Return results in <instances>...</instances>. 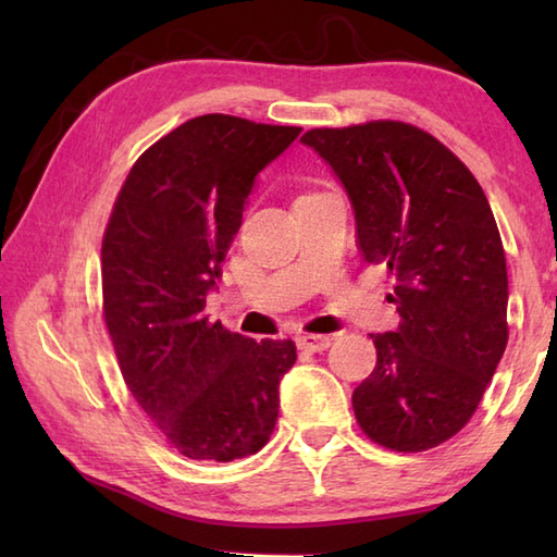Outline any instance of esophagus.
<instances>
[{"label": "esophagus", "instance_id": "34e87169", "mask_svg": "<svg viewBox=\"0 0 557 557\" xmlns=\"http://www.w3.org/2000/svg\"><path fill=\"white\" fill-rule=\"evenodd\" d=\"M330 342L333 339H330L327 335H299L297 337V345L304 351H323L330 347Z\"/></svg>", "mask_w": 557, "mask_h": 557}]
</instances>
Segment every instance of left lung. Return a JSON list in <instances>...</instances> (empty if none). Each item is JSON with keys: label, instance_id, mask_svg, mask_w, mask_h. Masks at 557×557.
Returning a JSON list of instances; mask_svg holds the SVG:
<instances>
[{"label": "left lung", "instance_id": "8db88e82", "mask_svg": "<svg viewBox=\"0 0 557 557\" xmlns=\"http://www.w3.org/2000/svg\"><path fill=\"white\" fill-rule=\"evenodd\" d=\"M345 186L363 260L395 277L399 325L371 335L354 389L361 431L423 453L476 411L507 345V268L483 188L453 150L405 122L311 128L301 138Z\"/></svg>", "mask_w": 557, "mask_h": 557}]
</instances>
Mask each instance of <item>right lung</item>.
Returning a JSON list of instances; mask_svg holds the SVG:
<instances>
[{
	"label": "right lung",
	"instance_id": "add662e5",
	"mask_svg": "<svg viewBox=\"0 0 557 557\" xmlns=\"http://www.w3.org/2000/svg\"><path fill=\"white\" fill-rule=\"evenodd\" d=\"M299 126L230 114L188 120L128 172L102 236V311L126 387L176 453L232 461L270 441L292 339L210 323L206 297L256 176Z\"/></svg>",
	"mask_w": 557,
	"mask_h": 557
}]
</instances>
